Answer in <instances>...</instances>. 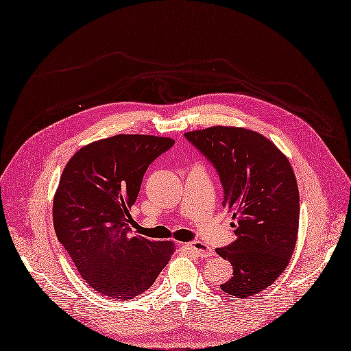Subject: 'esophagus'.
I'll return each mask as SVG.
<instances>
[{"label": "esophagus", "mask_w": 351, "mask_h": 351, "mask_svg": "<svg viewBox=\"0 0 351 351\" xmlns=\"http://www.w3.org/2000/svg\"><path fill=\"white\" fill-rule=\"evenodd\" d=\"M189 252H191L193 254H195L197 257H210L213 256V250L210 247H207L206 244H203L202 241H191L187 245Z\"/></svg>", "instance_id": "1"}]
</instances>
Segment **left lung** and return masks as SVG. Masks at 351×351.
I'll list each match as a JSON object with an SVG mask.
<instances>
[{
    "label": "left lung",
    "mask_w": 351,
    "mask_h": 351,
    "mask_svg": "<svg viewBox=\"0 0 351 351\" xmlns=\"http://www.w3.org/2000/svg\"><path fill=\"white\" fill-rule=\"evenodd\" d=\"M184 137L214 165L232 213L236 240L215 252L232 265L221 285L243 298L271 286L293 256L300 198L289 158L269 138L241 127L215 125Z\"/></svg>",
    "instance_id": "left-lung-1"
}]
</instances>
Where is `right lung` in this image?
<instances>
[{
    "label": "right lung",
    "mask_w": 351,
    "mask_h": 351,
    "mask_svg": "<svg viewBox=\"0 0 351 351\" xmlns=\"http://www.w3.org/2000/svg\"><path fill=\"white\" fill-rule=\"evenodd\" d=\"M173 138L119 134L94 141L66 162L53 204L58 241L87 285L115 300L153 286L174 254L173 241L130 234V210L148 165Z\"/></svg>",
    "instance_id": "right-lung-1"
}]
</instances>
